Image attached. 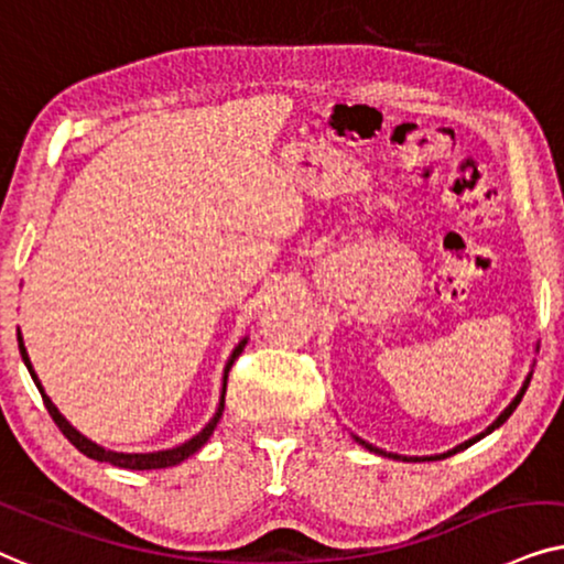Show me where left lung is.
Wrapping results in <instances>:
<instances>
[{
	"mask_svg": "<svg viewBox=\"0 0 564 564\" xmlns=\"http://www.w3.org/2000/svg\"><path fill=\"white\" fill-rule=\"evenodd\" d=\"M529 381H531V377H527V381H523V387H521V392H518V394H516V400H513V402H510L506 410H502V415H500L498 420H495V423H492L490 427H487V431H485V433H492V431H495V427H500L502 423H506V420H508L510 415H513V410L518 408V402H521V397H523V392H527ZM485 433H479V435H477V438H471V441H467V444L456 446V448H454V452H448V454H441V456H427V459H446V456H452V454H456V452H462V448H467V446H471V444H477V441H479V438H482V435H485ZM358 444H360V446H366V448H369V452H377V454L392 456V459H400V456H397V454H387V452H381V448H373L371 444H366V441H360V438H358ZM408 462H417V459H408Z\"/></svg>",
	"mask_w": 564,
	"mask_h": 564,
	"instance_id": "8db88e82",
	"label": "left lung"
}]
</instances>
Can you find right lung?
Returning a JSON list of instances; mask_svg holds the SVG:
<instances>
[{
    "instance_id": "add662e5",
    "label": "right lung",
    "mask_w": 564,
    "mask_h": 564,
    "mask_svg": "<svg viewBox=\"0 0 564 564\" xmlns=\"http://www.w3.org/2000/svg\"><path fill=\"white\" fill-rule=\"evenodd\" d=\"M18 343H20V356H22V360H25V366H28L30 377H33L35 387H37V392H41V397H43V404H46L48 415L54 417V423L58 425V431H62V433L66 435V438H69V444H72V446H77L82 454L89 456V459L108 462V464H112V467H120V469H164V467H175V464L185 462L187 456H193L195 452H198L200 446L206 444L208 438H212L214 427H216V423H219V417H221V412H224V394H227V377H229V369H231V364H235V358L239 356V352H242V348H245V343H247V340H242V343L237 345L235 352H231V358H229L227 369H224V392H221V402H219V410H216V415L212 417V423H208V425L204 427V431H200L198 435H193L191 441H185L183 446H177V448H167V452H154V454H116V452H105L102 446L93 444V441L85 438V435H82L79 431H74V427L64 420L62 412L56 410V404L51 402L48 397H46V392H43V389H41V381H37L35 371H33V366H30L28 350H25V345H22V337H20V333H18Z\"/></svg>"
}]
</instances>
